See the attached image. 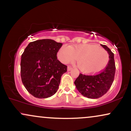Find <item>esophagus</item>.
Here are the masks:
<instances>
[{
	"label": "esophagus",
	"mask_w": 131,
	"mask_h": 131,
	"mask_svg": "<svg viewBox=\"0 0 131 131\" xmlns=\"http://www.w3.org/2000/svg\"><path fill=\"white\" fill-rule=\"evenodd\" d=\"M72 69V68L71 67H68V71H71Z\"/></svg>",
	"instance_id": "obj_1"
}]
</instances>
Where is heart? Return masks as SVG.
<instances>
[{"label": "heart", "mask_w": 131, "mask_h": 131, "mask_svg": "<svg viewBox=\"0 0 131 131\" xmlns=\"http://www.w3.org/2000/svg\"><path fill=\"white\" fill-rule=\"evenodd\" d=\"M57 57L65 64L77 59L78 67L85 73H95L102 70L110 60L108 52L105 49L91 44L63 46L58 51Z\"/></svg>", "instance_id": "obj_1"}]
</instances>
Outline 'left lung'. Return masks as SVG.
Here are the masks:
<instances>
[{
	"mask_svg": "<svg viewBox=\"0 0 131 131\" xmlns=\"http://www.w3.org/2000/svg\"><path fill=\"white\" fill-rule=\"evenodd\" d=\"M107 51L110 57L105 69L95 74H80L74 82L77 90L89 99H98L105 95L111 86L115 73L114 53L107 46L101 45Z\"/></svg>",
	"mask_w": 131,
	"mask_h": 131,
	"instance_id": "obj_1",
	"label": "left lung"
}]
</instances>
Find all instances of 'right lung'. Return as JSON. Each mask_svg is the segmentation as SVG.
<instances>
[{
  "instance_id": "obj_1",
  "label": "right lung",
  "mask_w": 131,
  "mask_h": 131,
  "mask_svg": "<svg viewBox=\"0 0 131 131\" xmlns=\"http://www.w3.org/2000/svg\"><path fill=\"white\" fill-rule=\"evenodd\" d=\"M62 46L53 40H38L29 43L21 55V82L36 98H48L59 89L61 77L67 71V66L57 57Z\"/></svg>"
}]
</instances>
